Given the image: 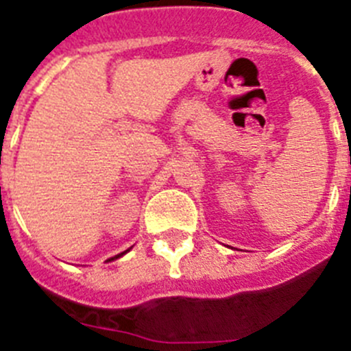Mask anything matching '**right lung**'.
<instances>
[{
    "mask_svg": "<svg viewBox=\"0 0 351 351\" xmlns=\"http://www.w3.org/2000/svg\"><path fill=\"white\" fill-rule=\"evenodd\" d=\"M130 250H132V247H130ZM130 250H126V251H123V253H119V255H116V256H112V258H108L107 262H112V260H117V258H121V256L123 255H126V253H128Z\"/></svg>",
    "mask_w": 351,
    "mask_h": 351,
    "instance_id": "obj_1",
    "label": "right lung"
}]
</instances>
